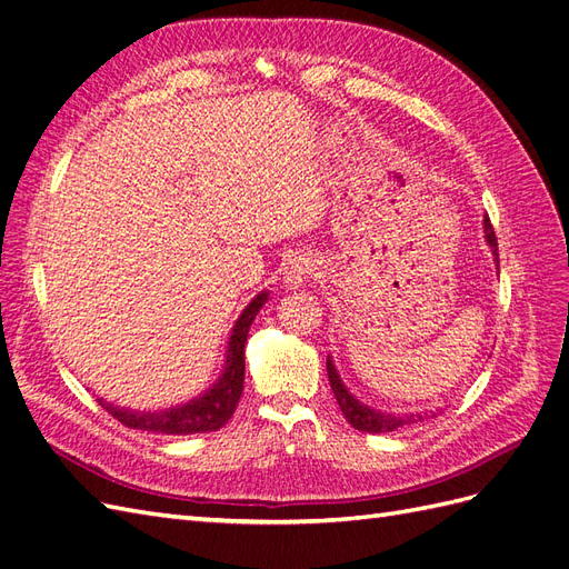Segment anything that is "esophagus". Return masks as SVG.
I'll return each mask as SVG.
<instances>
[{
  "mask_svg": "<svg viewBox=\"0 0 569 569\" xmlns=\"http://www.w3.org/2000/svg\"><path fill=\"white\" fill-rule=\"evenodd\" d=\"M316 272V261L313 256L308 253H295L291 258H287V263L282 268V278H284V287L287 289H299L311 274Z\"/></svg>",
  "mask_w": 569,
  "mask_h": 569,
  "instance_id": "34e87169",
  "label": "esophagus"
}]
</instances>
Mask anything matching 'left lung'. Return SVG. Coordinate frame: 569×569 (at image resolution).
<instances>
[{
	"instance_id": "1",
	"label": "left lung",
	"mask_w": 569,
	"mask_h": 569,
	"mask_svg": "<svg viewBox=\"0 0 569 569\" xmlns=\"http://www.w3.org/2000/svg\"><path fill=\"white\" fill-rule=\"evenodd\" d=\"M485 239H487V244L491 247V253L496 256V266H498V242H496V234H493L489 216H485ZM327 377H330V387L337 396V403L343 412V418H347V422L353 429H358V432H370V435L396 432L399 427H406V425H412V422H422L427 418H437L441 412V408L427 410V412H385V410H377L368 403H360L356 396L347 389V385L341 382L332 356H327Z\"/></svg>"
}]
</instances>
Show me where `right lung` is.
<instances>
[{"mask_svg":"<svg viewBox=\"0 0 569 569\" xmlns=\"http://www.w3.org/2000/svg\"><path fill=\"white\" fill-rule=\"evenodd\" d=\"M268 291L258 295L247 303L242 316L232 325L228 337L226 363L218 380L203 393L194 396L192 401L178 403L163 410H130L123 406H113L104 399H97L101 408H107L111 416L123 422L130 429H142V432H159V435H203L216 432L226 425L239 403V396L244 389V343L249 337V327L256 320L258 311L266 306Z\"/></svg>","mask_w":569,"mask_h":569,"instance_id":"1","label":"right lung"}]
</instances>
